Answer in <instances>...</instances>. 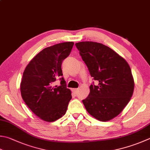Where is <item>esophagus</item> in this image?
Returning <instances> with one entry per match:
<instances>
[{"label":"esophagus","instance_id":"esophagus-1","mask_svg":"<svg viewBox=\"0 0 150 150\" xmlns=\"http://www.w3.org/2000/svg\"><path fill=\"white\" fill-rule=\"evenodd\" d=\"M78 89H72V91L73 92H74V93H75V94H77V93H78Z\"/></svg>","mask_w":150,"mask_h":150}]
</instances>
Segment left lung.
Wrapping results in <instances>:
<instances>
[{
    "label": "left lung",
    "mask_w": 150,
    "mask_h": 150,
    "mask_svg": "<svg viewBox=\"0 0 150 150\" xmlns=\"http://www.w3.org/2000/svg\"><path fill=\"white\" fill-rule=\"evenodd\" d=\"M76 46L91 77L98 82L90 86L83 105L90 115L101 121H109L122 112L131 100L134 80L125 59L103 44L81 42Z\"/></svg>",
    "instance_id": "8db88e82"
}]
</instances>
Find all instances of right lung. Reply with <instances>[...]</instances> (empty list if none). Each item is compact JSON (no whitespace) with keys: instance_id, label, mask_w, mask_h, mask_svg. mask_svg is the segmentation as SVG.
I'll return each instance as SVG.
<instances>
[{"instance_id":"1","label":"right lung","mask_w":150,"mask_h":150,"mask_svg":"<svg viewBox=\"0 0 150 150\" xmlns=\"http://www.w3.org/2000/svg\"><path fill=\"white\" fill-rule=\"evenodd\" d=\"M74 42L53 45L39 52L25 68L20 84L22 98L41 120L53 122L65 114L71 91L62 77L61 85L53 86L63 76L61 64L70 55Z\"/></svg>"}]
</instances>
